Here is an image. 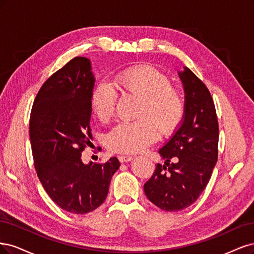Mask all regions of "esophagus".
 I'll return each mask as SVG.
<instances>
[{"instance_id": "34e87169", "label": "esophagus", "mask_w": 254, "mask_h": 254, "mask_svg": "<svg viewBox=\"0 0 254 254\" xmlns=\"http://www.w3.org/2000/svg\"><path fill=\"white\" fill-rule=\"evenodd\" d=\"M118 159L120 162H127V161H130L133 159L132 156H129V155H119L118 156Z\"/></svg>"}]
</instances>
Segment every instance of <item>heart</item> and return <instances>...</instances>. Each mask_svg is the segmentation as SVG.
<instances>
[{
    "instance_id": "obj_1",
    "label": "heart",
    "mask_w": 254,
    "mask_h": 254,
    "mask_svg": "<svg viewBox=\"0 0 254 254\" xmlns=\"http://www.w3.org/2000/svg\"><path fill=\"white\" fill-rule=\"evenodd\" d=\"M114 85L124 96L140 99L137 118L133 122H120L106 136L112 151L136 153L156 140L158 132L170 135L181 126L185 115L184 100L170 79L150 65H136L118 72ZM117 95L108 83L97 84L89 104L100 121H108L115 112Z\"/></svg>"
}]
</instances>
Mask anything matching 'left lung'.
Returning a JSON list of instances; mask_svg holds the SVG:
<instances>
[{"instance_id":"1","label":"left lung","mask_w":254,"mask_h":254,"mask_svg":"<svg viewBox=\"0 0 254 254\" xmlns=\"http://www.w3.org/2000/svg\"><path fill=\"white\" fill-rule=\"evenodd\" d=\"M178 73L186 94L183 125L159 150L165 165L158 163L143 186L149 200L170 212L190 207L199 197L218 155V121L209 89L188 67Z\"/></svg>"}]
</instances>
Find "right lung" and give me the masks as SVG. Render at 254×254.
Here are the masks:
<instances>
[{
  "label": "right lung",
  "instance_id": "1",
  "mask_svg": "<svg viewBox=\"0 0 254 254\" xmlns=\"http://www.w3.org/2000/svg\"><path fill=\"white\" fill-rule=\"evenodd\" d=\"M94 82L91 62L76 57L41 86L30 113L29 136L38 177L54 202L75 214L101 206L120 167L116 157L89 165L81 159L93 139L89 98Z\"/></svg>",
  "mask_w": 254,
  "mask_h": 254
}]
</instances>
